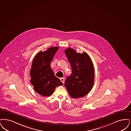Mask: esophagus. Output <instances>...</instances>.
Segmentation results:
<instances>
[{"mask_svg": "<svg viewBox=\"0 0 131 131\" xmlns=\"http://www.w3.org/2000/svg\"><path fill=\"white\" fill-rule=\"evenodd\" d=\"M60 79L61 80V81L63 84V83H64V79L63 78H61Z\"/></svg>", "mask_w": 131, "mask_h": 131, "instance_id": "esophagus-1", "label": "esophagus"}]
</instances>
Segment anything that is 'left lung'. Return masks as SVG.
I'll return each instance as SVG.
<instances>
[{"mask_svg":"<svg viewBox=\"0 0 131 131\" xmlns=\"http://www.w3.org/2000/svg\"><path fill=\"white\" fill-rule=\"evenodd\" d=\"M64 52L72 68L64 85L71 97L85 96L94 84V70L91 59L85 52L78 53L72 48H67Z\"/></svg>","mask_w":131,"mask_h":131,"instance_id":"8db88e82","label":"left lung"}]
</instances>
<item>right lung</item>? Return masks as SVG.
<instances>
[{"label":"right lung","instance_id":"obj_1","mask_svg":"<svg viewBox=\"0 0 131 131\" xmlns=\"http://www.w3.org/2000/svg\"><path fill=\"white\" fill-rule=\"evenodd\" d=\"M58 49V47H52L46 51H40L32 62L30 73L31 83L35 91L43 96L51 95L57 86L63 85L50 67V63Z\"/></svg>","mask_w":131,"mask_h":131}]
</instances>
